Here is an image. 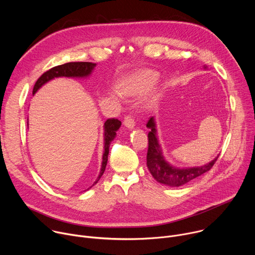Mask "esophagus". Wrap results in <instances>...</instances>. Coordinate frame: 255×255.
Instances as JSON below:
<instances>
[{
	"instance_id": "1",
	"label": "esophagus",
	"mask_w": 255,
	"mask_h": 255,
	"mask_svg": "<svg viewBox=\"0 0 255 255\" xmlns=\"http://www.w3.org/2000/svg\"><path fill=\"white\" fill-rule=\"evenodd\" d=\"M124 125L129 128V129H133L134 126H135V121H134V118L131 116V115H127L125 118H124V121H123Z\"/></svg>"
}]
</instances>
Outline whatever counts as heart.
I'll return each instance as SVG.
<instances>
[{
    "mask_svg": "<svg viewBox=\"0 0 255 255\" xmlns=\"http://www.w3.org/2000/svg\"><path fill=\"white\" fill-rule=\"evenodd\" d=\"M157 75L155 72L144 70L127 79L121 86L120 91L122 94L135 95L146 92L156 82Z\"/></svg>",
    "mask_w": 255,
    "mask_h": 255,
    "instance_id": "1",
    "label": "heart"
}]
</instances>
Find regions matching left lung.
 Returning <instances> with one entry per match:
<instances>
[{"label":"left lung","instance_id":"8db88e82","mask_svg":"<svg viewBox=\"0 0 255 255\" xmlns=\"http://www.w3.org/2000/svg\"><path fill=\"white\" fill-rule=\"evenodd\" d=\"M146 126L150 129L148 133V150H147V166L153 177L160 184L170 187H179L190 183L191 180L209 171L215 164L218 157L211 162L190 168H177L168 164L161 153V149L156 138V129L153 118L151 117Z\"/></svg>","mask_w":255,"mask_h":255}]
</instances>
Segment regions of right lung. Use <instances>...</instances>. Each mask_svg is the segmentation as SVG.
Segmentation results:
<instances>
[{
	"mask_svg": "<svg viewBox=\"0 0 255 255\" xmlns=\"http://www.w3.org/2000/svg\"><path fill=\"white\" fill-rule=\"evenodd\" d=\"M96 66V63H92V62H67L61 65H57L54 66L52 68H50L49 70L45 71L44 74L37 80V82L35 83L34 88H33V94H35L37 92V90L43 86L45 83H47L48 81L54 79V78H59V77H67V78H83V77H88L92 70L94 69V67ZM121 126V122L116 119V118H111L108 119L105 122V137H104V154H103V162H102V168L100 171V174L97 178V180L93 184L96 185L99 179L101 178V176L103 175L105 169H106V165H107V161H108V155H109V147H110V144L112 142V140L115 138L116 136V131L120 128ZM92 188V187H91Z\"/></svg>",
	"mask_w": 255,
	"mask_h": 255,
	"instance_id": "right-lung-1",
	"label": "right lung"
}]
</instances>
